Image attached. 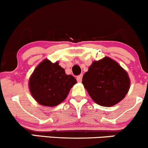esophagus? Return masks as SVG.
<instances>
[{
	"label": "esophagus",
	"mask_w": 148,
	"mask_h": 148,
	"mask_svg": "<svg viewBox=\"0 0 148 148\" xmlns=\"http://www.w3.org/2000/svg\"><path fill=\"white\" fill-rule=\"evenodd\" d=\"M82 77H83V75H80L77 76V81L78 82V83H80V82L82 81Z\"/></svg>",
	"instance_id": "1"
}]
</instances>
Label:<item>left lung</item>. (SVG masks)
<instances>
[{
	"instance_id": "1",
	"label": "left lung",
	"mask_w": 148,
	"mask_h": 148,
	"mask_svg": "<svg viewBox=\"0 0 148 148\" xmlns=\"http://www.w3.org/2000/svg\"><path fill=\"white\" fill-rule=\"evenodd\" d=\"M82 83L93 101L106 107L120 102L130 88L127 71L109 57L93 61L83 75Z\"/></svg>"
}]
</instances>
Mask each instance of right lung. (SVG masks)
<instances>
[{
  "label": "right lung",
  "instance_id": "add662e5",
  "mask_svg": "<svg viewBox=\"0 0 148 148\" xmlns=\"http://www.w3.org/2000/svg\"><path fill=\"white\" fill-rule=\"evenodd\" d=\"M76 83V79L65 73L58 61L52 63L45 59L31 75L29 88L32 97L39 104L53 107L66 99Z\"/></svg>",
  "mask_w": 148,
  "mask_h": 148
}]
</instances>
